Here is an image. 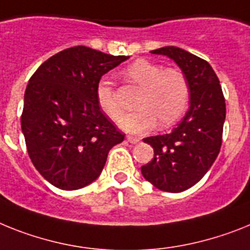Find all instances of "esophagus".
Here are the masks:
<instances>
[{
	"mask_svg": "<svg viewBox=\"0 0 250 250\" xmlns=\"http://www.w3.org/2000/svg\"><path fill=\"white\" fill-rule=\"evenodd\" d=\"M125 140H127V141H128L129 144H132V145H136V144H138V142H140V138L133 137V136H127V137H125Z\"/></svg>",
	"mask_w": 250,
	"mask_h": 250,
	"instance_id": "esophagus-1",
	"label": "esophagus"
}]
</instances>
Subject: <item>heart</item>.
Instances as JSON below:
<instances>
[{
  "label": "heart",
  "mask_w": 250,
  "mask_h": 250,
  "mask_svg": "<svg viewBox=\"0 0 250 250\" xmlns=\"http://www.w3.org/2000/svg\"><path fill=\"white\" fill-rule=\"evenodd\" d=\"M125 75L142 90L136 102L137 110L119 122L123 131L142 133L154 128L157 121L165 128L182 118L189 102V83L183 71L138 60L127 67ZM96 102L102 112L113 121H118L123 114L114 87L106 77L96 85Z\"/></svg>",
  "instance_id": "b5f03b06"
}]
</instances>
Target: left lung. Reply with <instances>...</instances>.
I'll use <instances>...</instances> for the list:
<instances>
[{"instance_id": "left-lung-1", "label": "left lung", "mask_w": 250, "mask_h": 250, "mask_svg": "<svg viewBox=\"0 0 250 250\" xmlns=\"http://www.w3.org/2000/svg\"><path fill=\"white\" fill-rule=\"evenodd\" d=\"M173 60L189 83V109L179 125L164 135L144 138L154 159L141 167L157 189L179 193L198 183L221 148L226 106L215 71L202 58L178 47L151 50Z\"/></svg>"}]
</instances>
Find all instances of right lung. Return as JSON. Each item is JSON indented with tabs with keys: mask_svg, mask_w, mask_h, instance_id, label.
I'll return each mask as SVG.
<instances>
[{
	"mask_svg": "<svg viewBox=\"0 0 250 250\" xmlns=\"http://www.w3.org/2000/svg\"><path fill=\"white\" fill-rule=\"evenodd\" d=\"M128 58L79 45L52 56L30 77L22 135L31 163L52 186L75 190L93 183L109 150L125 140L98 105L96 85Z\"/></svg>",
	"mask_w": 250,
	"mask_h": 250,
	"instance_id": "1",
	"label": "right lung"
}]
</instances>
